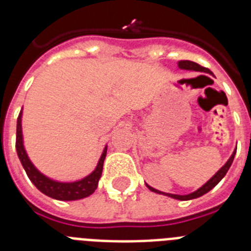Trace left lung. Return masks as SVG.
I'll list each match as a JSON object with an SVG mask.
<instances>
[{
	"instance_id": "1",
	"label": "left lung",
	"mask_w": 251,
	"mask_h": 251,
	"mask_svg": "<svg viewBox=\"0 0 251 251\" xmlns=\"http://www.w3.org/2000/svg\"><path fill=\"white\" fill-rule=\"evenodd\" d=\"M178 68L179 69H185V70H195V72H201V73H208V74H211V72L208 70L207 68H203V66L199 65L197 63H194V61H190V60H181V61H178ZM235 153H236V151H234V153L231 154V157L229 158V161L226 162L225 165L223 166V167L220 168V170L217 171L216 174L214 175V176L211 177V178L208 179L207 182L205 183V185L202 186V187H200L197 191L192 192V194H188V195H174V194H166V192H161L158 191V190H156V188L151 187V186L147 185V187L150 188L151 191L156 192V194H162V195H166V196L168 197H172V199H176V200H181V201H186V200H192V199H197V197L202 196V195L207 194L210 190H212V188L215 187V186L217 185V183L220 182L221 179L224 178V176L226 175V172L229 171L230 166H231L232 161H234V157H235Z\"/></svg>"
}]
</instances>
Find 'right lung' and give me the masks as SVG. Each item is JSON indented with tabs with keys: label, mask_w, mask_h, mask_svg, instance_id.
Wrapping results in <instances>:
<instances>
[{
	"label": "right lung",
	"mask_w": 251,
	"mask_h": 251,
	"mask_svg": "<svg viewBox=\"0 0 251 251\" xmlns=\"http://www.w3.org/2000/svg\"><path fill=\"white\" fill-rule=\"evenodd\" d=\"M21 117L22 110L20 112L19 118H17V129H16V151L17 156L21 161L22 167L25 168L28 178L37 190L45 194L46 196L52 197L55 200L61 201H73L80 200L84 197H88L98 187L99 178L103 172V163L106 156V147L104 148L103 154L98 162V166L93 171L89 176L84 177L83 179L75 181V182H57L54 179H50L43 175L37 168L32 165V162L28 159L27 153L24 148V141H22V128H21Z\"/></svg>",
	"instance_id": "obj_1"
}]
</instances>
